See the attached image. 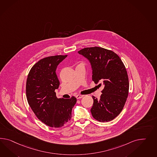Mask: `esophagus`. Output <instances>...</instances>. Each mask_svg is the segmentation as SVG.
<instances>
[{
  "label": "esophagus",
  "mask_w": 157,
  "mask_h": 157,
  "mask_svg": "<svg viewBox=\"0 0 157 157\" xmlns=\"http://www.w3.org/2000/svg\"><path fill=\"white\" fill-rule=\"evenodd\" d=\"M83 97V95H77L76 96V99H81V98Z\"/></svg>",
  "instance_id": "34e87169"
}]
</instances>
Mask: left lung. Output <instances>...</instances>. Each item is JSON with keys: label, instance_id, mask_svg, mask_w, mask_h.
<instances>
[{"label": "left lung", "instance_id": "left-lung-1", "mask_svg": "<svg viewBox=\"0 0 157 157\" xmlns=\"http://www.w3.org/2000/svg\"><path fill=\"white\" fill-rule=\"evenodd\" d=\"M78 53L89 60L94 83L104 86L99 99L93 96L91 114L99 122L111 121L123 110L128 94V78L123 62L114 52L99 47L84 48Z\"/></svg>", "mask_w": 157, "mask_h": 157}]
</instances>
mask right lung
<instances>
[{
    "mask_svg": "<svg viewBox=\"0 0 157 157\" xmlns=\"http://www.w3.org/2000/svg\"><path fill=\"white\" fill-rule=\"evenodd\" d=\"M67 55L44 58L30 70L26 82V97L31 109L43 123L51 127L63 126L71 118L76 98H58L55 89L60 82L56 74L58 65Z\"/></svg>",
    "mask_w": 157,
    "mask_h": 157,
    "instance_id": "obj_1",
    "label": "right lung"
}]
</instances>
